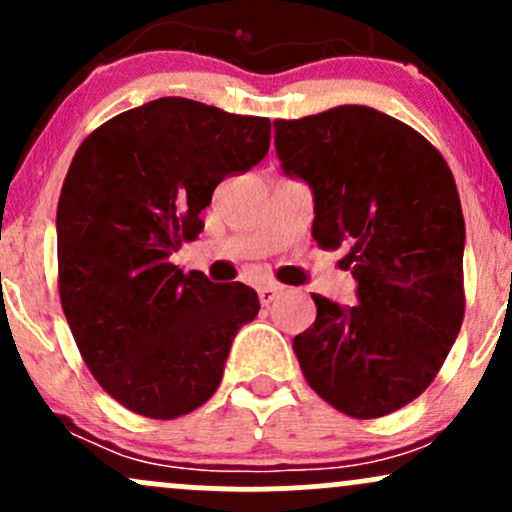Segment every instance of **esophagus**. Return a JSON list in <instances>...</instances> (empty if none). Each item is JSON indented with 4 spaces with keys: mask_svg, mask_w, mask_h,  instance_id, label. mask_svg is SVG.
<instances>
[{
    "mask_svg": "<svg viewBox=\"0 0 512 512\" xmlns=\"http://www.w3.org/2000/svg\"><path fill=\"white\" fill-rule=\"evenodd\" d=\"M281 293V286H274V284H267V286H260V289H257V296H260V303L262 305H269L274 301L276 296H279Z\"/></svg>",
    "mask_w": 512,
    "mask_h": 512,
    "instance_id": "1",
    "label": "esophagus"
}]
</instances>
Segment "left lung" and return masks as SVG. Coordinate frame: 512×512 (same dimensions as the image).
<instances>
[{"mask_svg":"<svg viewBox=\"0 0 512 512\" xmlns=\"http://www.w3.org/2000/svg\"><path fill=\"white\" fill-rule=\"evenodd\" d=\"M284 173L313 187V238L346 245L358 303L313 293L317 317L293 339L308 385L354 419L414 402L443 366L464 320V216L452 170L395 117L339 105L276 120Z\"/></svg>","mask_w":512,"mask_h":512,"instance_id":"8db88e82","label":"left lung"}]
</instances>
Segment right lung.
Here are the masks:
<instances>
[{
  "label": "right lung",
  "mask_w": 512,
  "mask_h": 512,
  "mask_svg": "<svg viewBox=\"0 0 512 512\" xmlns=\"http://www.w3.org/2000/svg\"><path fill=\"white\" fill-rule=\"evenodd\" d=\"M269 117L158 98L81 142L57 202V289L79 354L115 402L178 419L221 385L233 337L260 313L250 286L168 257L202 233L216 185L269 151Z\"/></svg>",
  "instance_id": "right-lung-1"
}]
</instances>
